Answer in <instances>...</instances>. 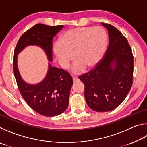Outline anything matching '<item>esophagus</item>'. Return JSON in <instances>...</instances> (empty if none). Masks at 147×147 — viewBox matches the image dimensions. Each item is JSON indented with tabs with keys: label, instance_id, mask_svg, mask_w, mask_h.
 <instances>
[{
	"label": "esophagus",
	"instance_id": "obj_1",
	"mask_svg": "<svg viewBox=\"0 0 147 147\" xmlns=\"http://www.w3.org/2000/svg\"><path fill=\"white\" fill-rule=\"evenodd\" d=\"M73 82L74 83H76V82H79V79L77 78L76 76H73Z\"/></svg>",
	"mask_w": 147,
	"mask_h": 147
}]
</instances>
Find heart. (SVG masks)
Listing matches in <instances>:
<instances>
[{
	"instance_id": "b5f03b06",
	"label": "heart",
	"mask_w": 147,
	"mask_h": 147,
	"mask_svg": "<svg viewBox=\"0 0 147 147\" xmlns=\"http://www.w3.org/2000/svg\"><path fill=\"white\" fill-rule=\"evenodd\" d=\"M107 45V34L100 26L79 27L68 30L61 40L54 43L53 51L59 64L67 68L74 56L73 71L82 72L85 67H95L103 58Z\"/></svg>"
}]
</instances>
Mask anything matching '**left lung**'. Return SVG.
Segmentation results:
<instances>
[{"label": "left lung", "mask_w": 147, "mask_h": 147, "mask_svg": "<svg viewBox=\"0 0 147 147\" xmlns=\"http://www.w3.org/2000/svg\"><path fill=\"white\" fill-rule=\"evenodd\" d=\"M108 32L105 55L94 67L78 76L85 86L89 108L98 112L115 109L123 102L133 83L134 56L127 39L115 27L102 23Z\"/></svg>", "instance_id": "8db88e82"}]
</instances>
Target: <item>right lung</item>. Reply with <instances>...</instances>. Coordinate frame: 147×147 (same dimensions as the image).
I'll return each mask as SVG.
<instances>
[{"label": "right lung", "instance_id": "right-lung-1", "mask_svg": "<svg viewBox=\"0 0 147 147\" xmlns=\"http://www.w3.org/2000/svg\"><path fill=\"white\" fill-rule=\"evenodd\" d=\"M63 25L48 26L37 24L26 31L19 38L14 51L13 73L19 90L30 108L40 115L53 117L66 110L73 84L70 74L63 69L52 67L49 63L47 74L40 83H26L20 75L17 56L28 45H37L43 49L50 61L53 60V39Z\"/></svg>", "mask_w": 147, "mask_h": 147}]
</instances>
